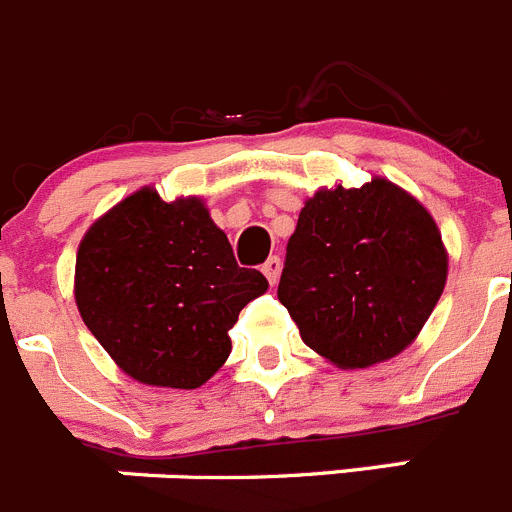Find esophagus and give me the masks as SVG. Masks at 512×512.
Returning a JSON list of instances; mask_svg holds the SVG:
<instances>
[{
	"label": "esophagus",
	"instance_id": "obj_1",
	"mask_svg": "<svg viewBox=\"0 0 512 512\" xmlns=\"http://www.w3.org/2000/svg\"><path fill=\"white\" fill-rule=\"evenodd\" d=\"M261 271H264V276L271 281V284H276V279H279V271H281L279 256H269V259H266V264L261 266Z\"/></svg>",
	"mask_w": 512,
	"mask_h": 512
}]
</instances>
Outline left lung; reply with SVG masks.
I'll list each match as a JSON object with an SVG mask.
<instances>
[{
	"label": "left lung",
	"instance_id": "left-lung-1",
	"mask_svg": "<svg viewBox=\"0 0 512 512\" xmlns=\"http://www.w3.org/2000/svg\"><path fill=\"white\" fill-rule=\"evenodd\" d=\"M429 210L383 177L322 187L287 243L279 302L304 345L337 368H368L409 348L447 284Z\"/></svg>",
	"mask_w": 512,
	"mask_h": 512
}]
</instances>
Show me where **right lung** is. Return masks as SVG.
I'll list each match as a JSON object with an SVG mask.
<instances>
[{
  "label": "right lung",
  "instance_id": "add662e5",
  "mask_svg": "<svg viewBox=\"0 0 512 512\" xmlns=\"http://www.w3.org/2000/svg\"><path fill=\"white\" fill-rule=\"evenodd\" d=\"M269 281L241 269L200 198L152 187L96 220L75 256V304L134 381L200 388L231 355L228 330Z\"/></svg>",
  "mask_w": 512,
  "mask_h": 512
}]
</instances>
